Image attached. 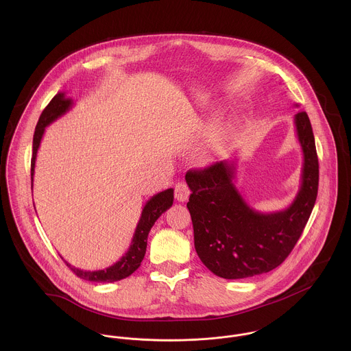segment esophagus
<instances>
[{
    "instance_id": "34e87169",
    "label": "esophagus",
    "mask_w": 351,
    "mask_h": 351,
    "mask_svg": "<svg viewBox=\"0 0 351 351\" xmlns=\"http://www.w3.org/2000/svg\"><path fill=\"white\" fill-rule=\"evenodd\" d=\"M174 195H176V199L181 202L188 200L189 196H191V189L189 186L185 184V182H178L176 184V188H174Z\"/></svg>"
}]
</instances>
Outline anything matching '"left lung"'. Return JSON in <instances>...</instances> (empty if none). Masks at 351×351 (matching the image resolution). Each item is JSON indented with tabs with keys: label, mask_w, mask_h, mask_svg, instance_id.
Returning a JSON list of instances; mask_svg holds the SVG:
<instances>
[{
	"label": "left lung",
	"mask_w": 351,
	"mask_h": 351,
	"mask_svg": "<svg viewBox=\"0 0 351 351\" xmlns=\"http://www.w3.org/2000/svg\"><path fill=\"white\" fill-rule=\"evenodd\" d=\"M295 127L302 151L301 185L295 200L282 210L262 213L249 205L234 184L235 160L186 173L195 249L213 274L238 280L267 273L298 243L317 196L319 162L305 112L295 114Z\"/></svg>",
	"instance_id": "1"
}]
</instances>
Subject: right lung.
<instances>
[{"mask_svg":"<svg viewBox=\"0 0 351 351\" xmlns=\"http://www.w3.org/2000/svg\"><path fill=\"white\" fill-rule=\"evenodd\" d=\"M73 100L66 97L64 93H58L50 104L46 106V109L42 112L38 125L35 128L34 134V143H32V159H31V180H32V188H34V174H35V162L36 155L42 142V138L45 135L46 127L50 125L52 121L63 116L66 112H69L73 106ZM174 200V189H166L163 192H159L154 195L150 200L146 202L142 210V216L138 221L132 242L130 245L128 251L112 266H108L101 270H82L75 266H71L69 262L66 265L82 280L93 281V282H114L120 281L128 276H131L142 263L146 249H147V237L150 232L151 227L158 220V217L166 212ZM63 259V258H62Z\"/></svg>","mask_w":351,"mask_h":351,"instance_id":"add662e5","label":"right lung"}]
</instances>
